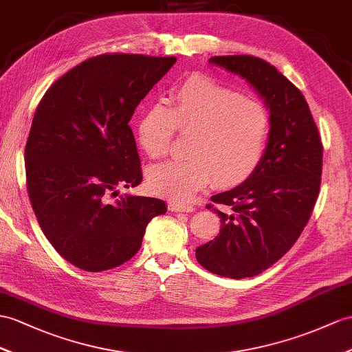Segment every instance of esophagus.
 I'll return each mask as SVG.
<instances>
[{
	"label": "esophagus",
	"mask_w": 352,
	"mask_h": 352,
	"mask_svg": "<svg viewBox=\"0 0 352 352\" xmlns=\"http://www.w3.org/2000/svg\"><path fill=\"white\" fill-rule=\"evenodd\" d=\"M168 209L171 212H192L194 210V206L192 204H186V203H176V201H171L168 204Z\"/></svg>",
	"instance_id": "obj_1"
}]
</instances>
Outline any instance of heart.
I'll list each match as a JSON object with an SVG mask.
<instances>
[{"label": "heart", "mask_w": 352, "mask_h": 352, "mask_svg": "<svg viewBox=\"0 0 352 352\" xmlns=\"http://www.w3.org/2000/svg\"><path fill=\"white\" fill-rule=\"evenodd\" d=\"M176 131L190 137V158L152 166L148 184L155 194L184 201L212 179L221 188L245 182L263 158L270 119L260 102L195 74L175 91L170 107L152 104L137 128L142 148L151 158L166 155Z\"/></svg>", "instance_id": "b5f03b06"}]
</instances>
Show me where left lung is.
I'll return each mask as SVG.
<instances>
[{
	"label": "left lung",
	"instance_id": "obj_1",
	"mask_svg": "<svg viewBox=\"0 0 352 352\" xmlns=\"http://www.w3.org/2000/svg\"><path fill=\"white\" fill-rule=\"evenodd\" d=\"M209 64L245 79L270 113L258 167L233 190L210 197L206 208L218 213L221 230L195 250L206 270L243 279L269 269L302 234L320 192L322 144L303 94L275 67L248 55L213 56Z\"/></svg>",
	"mask_w": 352,
	"mask_h": 352
}]
</instances>
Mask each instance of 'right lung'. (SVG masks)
<instances>
[{"label":"right lung","mask_w":352,"mask_h":352,"mask_svg":"<svg viewBox=\"0 0 352 352\" xmlns=\"http://www.w3.org/2000/svg\"><path fill=\"white\" fill-rule=\"evenodd\" d=\"M175 56L107 54L67 72L37 106L25 146L30 200L59 255L76 267H118L140 250L153 217L167 212L152 197L121 195L142 182L130 119Z\"/></svg>","instance_id":"1"}]
</instances>
